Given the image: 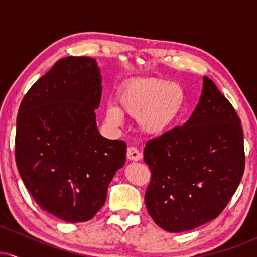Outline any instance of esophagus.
I'll return each mask as SVG.
<instances>
[{
    "label": "esophagus",
    "mask_w": 257,
    "mask_h": 257,
    "mask_svg": "<svg viewBox=\"0 0 257 257\" xmlns=\"http://www.w3.org/2000/svg\"><path fill=\"white\" fill-rule=\"evenodd\" d=\"M126 157H128L129 161H133V162H138L140 161L141 158H143V155H141L140 152H139V150L137 147H129L128 151H126Z\"/></svg>",
    "instance_id": "1"
}]
</instances>
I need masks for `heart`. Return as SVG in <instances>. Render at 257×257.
I'll use <instances>...</instances> for the list:
<instances>
[{
	"label": "heart",
	"mask_w": 257,
	"mask_h": 257,
	"mask_svg": "<svg viewBox=\"0 0 257 257\" xmlns=\"http://www.w3.org/2000/svg\"><path fill=\"white\" fill-rule=\"evenodd\" d=\"M186 94L176 82L138 78L129 82L118 96V107L107 106L105 119L118 126L122 114L138 119L143 134L156 138L169 131L184 110Z\"/></svg>",
	"instance_id": "b5f03b06"
}]
</instances>
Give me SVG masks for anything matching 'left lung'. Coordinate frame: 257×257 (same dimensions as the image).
<instances>
[{
  "label": "left lung",
  "mask_w": 257,
  "mask_h": 257,
  "mask_svg": "<svg viewBox=\"0 0 257 257\" xmlns=\"http://www.w3.org/2000/svg\"><path fill=\"white\" fill-rule=\"evenodd\" d=\"M144 161L151 169L146 208L161 228L191 231L216 219L232 198L245 167L239 117L211 79L192 116L147 141Z\"/></svg>",
  "instance_id": "obj_1"
}]
</instances>
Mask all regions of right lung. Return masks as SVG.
<instances>
[{
  "label": "right lung",
  "mask_w": 257,
  "mask_h": 257,
  "mask_svg": "<svg viewBox=\"0 0 257 257\" xmlns=\"http://www.w3.org/2000/svg\"><path fill=\"white\" fill-rule=\"evenodd\" d=\"M100 99L95 59L67 57L32 85L18 112V172L38 206L66 222L98 213L125 163L124 141L99 133Z\"/></svg>",
  "instance_id": "obj_1"
}]
</instances>
